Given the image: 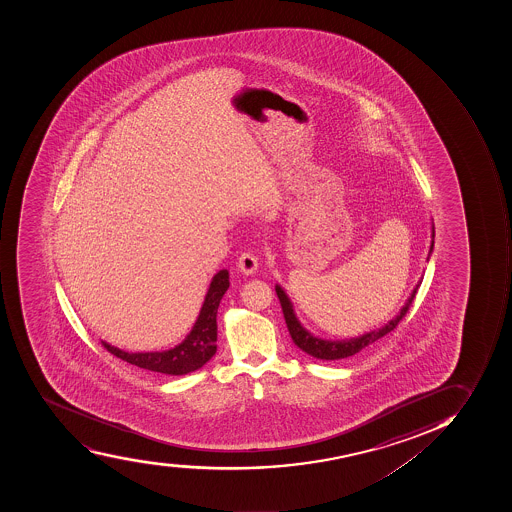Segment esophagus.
<instances>
[{"instance_id": "34e87169", "label": "esophagus", "mask_w": 512, "mask_h": 512, "mask_svg": "<svg viewBox=\"0 0 512 512\" xmlns=\"http://www.w3.org/2000/svg\"><path fill=\"white\" fill-rule=\"evenodd\" d=\"M238 269L243 274H253L258 269V258L251 251H244L238 258Z\"/></svg>"}]
</instances>
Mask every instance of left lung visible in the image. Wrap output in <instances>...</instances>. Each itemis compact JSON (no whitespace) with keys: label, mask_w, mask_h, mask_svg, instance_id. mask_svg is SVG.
<instances>
[{"label":"left lung","mask_w":512,"mask_h":512,"mask_svg":"<svg viewBox=\"0 0 512 512\" xmlns=\"http://www.w3.org/2000/svg\"><path fill=\"white\" fill-rule=\"evenodd\" d=\"M432 236H435V231H432ZM432 248L433 241L432 246H430V253H432ZM420 284H422V281L415 286L414 291L410 294L406 305L402 307L399 315H397L396 318H392L391 322H387L383 328L364 333V335L358 338L341 341L322 340V338L314 337L312 333L307 332V330L300 325L297 317H295L291 300L287 297L286 292L282 291L281 286H276V292L277 297H279V302H281L282 314H284V318H286L287 330L291 333L292 341H294L295 345L299 346L300 350L305 351L307 355L317 358V360L335 361L343 360V358H348V356L360 353L366 346L373 345L374 341H378L379 338H383L384 335L392 332V330L397 327V323L401 322L402 318L406 317L407 312H409L410 305L414 302L415 294L419 291Z\"/></svg>","instance_id":"obj_1"}]
</instances>
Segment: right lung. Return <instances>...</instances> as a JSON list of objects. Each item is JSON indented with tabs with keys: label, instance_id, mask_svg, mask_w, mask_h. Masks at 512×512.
Here are the masks:
<instances>
[{
	"label": "right lung",
	"instance_id": "right-lung-1",
	"mask_svg": "<svg viewBox=\"0 0 512 512\" xmlns=\"http://www.w3.org/2000/svg\"><path fill=\"white\" fill-rule=\"evenodd\" d=\"M228 277L230 276L226 269L215 274L192 332L172 350L128 353V351L108 345L105 341H102L103 346L116 358L134 364L138 368L149 369L154 373L180 376V374L192 373L195 369L202 368L203 364L212 360V356L217 353L218 305H220L221 297L230 287Z\"/></svg>",
	"mask_w": 512,
	"mask_h": 512
}]
</instances>
